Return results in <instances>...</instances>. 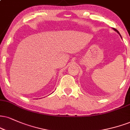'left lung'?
Segmentation results:
<instances>
[{
    "label": "left lung",
    "mask_w": 130,
    "mask_h": 130,
    "mask_svg": "<svg viewBox=\"0 0 130 130\" xmlns=\"http://www.w3.org/2000/svg\"><path fill=\"white\" fill-rule=\"evenodd\" d=\"M114 30H115V31H117V32H118V33H119V34H120V33H119V31H118V30H117V29H115V28H114Z\"/></svg>",
    "instance_id": "1"
}]
</instances>
